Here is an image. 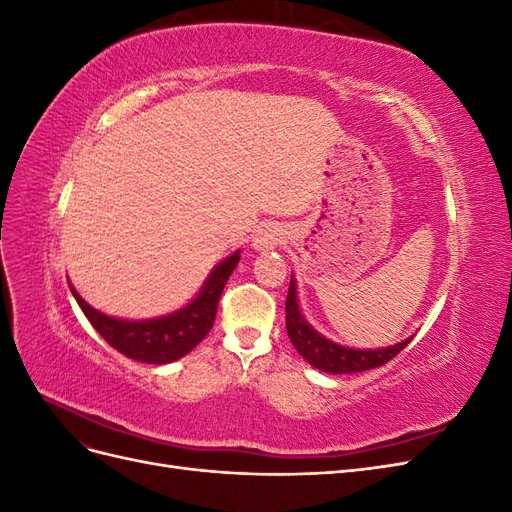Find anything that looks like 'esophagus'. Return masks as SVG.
<instances>
[{
	"label": "esophagus",
	"instance_id": "1",
	"mask_svg": "<svg viewBox=\"0 0 512 512\" xmlns=\"http://www.w3.org/2000/svg\"><path fill=\"white\" fill-rule=\"evenodd\" d=\"M282 230L277 228V226H265V228H260L258 232H256V237H254V250H258V252H269V250H273V247H277L282 243Z\"/></svg>",
	"mask_w": 512,
	"mask_h": 512
}]
</instances>
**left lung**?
Listing matches in <instances>:
<instances>
[{
	"label": "left lung",
	"mask_w": 512,
	"mask_h": 512,
	"mask_svg": "<svg viewBox=\"0 0 512 512\" xmlns=\"http://www.w3.org/2000/svg\"><path fill=\"white\" fill-rule=\"evenodd\" d=\"M286 331L292 346L297 348L303 359L312 367L327 371V374H356V371L380 367L384 363H389L393 356H397L412 342V337H408L395 346L378 350H354L331 342V339L320 335L312 324L303 318L294 277H290V288L286 297Z\"/></svg>",
	"instance_id": "1"
}]
</instances>
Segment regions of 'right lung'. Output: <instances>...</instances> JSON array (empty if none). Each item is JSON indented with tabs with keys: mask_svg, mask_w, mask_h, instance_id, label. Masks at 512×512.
<instances>
[{
	"mask_svg": "<svg viewBox=\"0 0 512 512\" xmlns=\"http://www.w3.org/2000/svg\"><path fill=\"white\" fill-rule=\"evenodd\" d=\"M239 250L222 260L211 271L205 286L200 288L196 297L177 312L151 318V320H121L106 316L81 299V294L70 286L76 303L81 305L87 320L117 352L126 354L128 359L164 365L173 363L181 356L194 350L205 335L211 331L215 322V312L222 297V290L228 282L230 273L239 265Z\"/></svg>",
	"mask_w": 512,
	"mask_h": 512,
	"instance_id": "obj_1",
	"label": "right lung"
}]
</instances>
